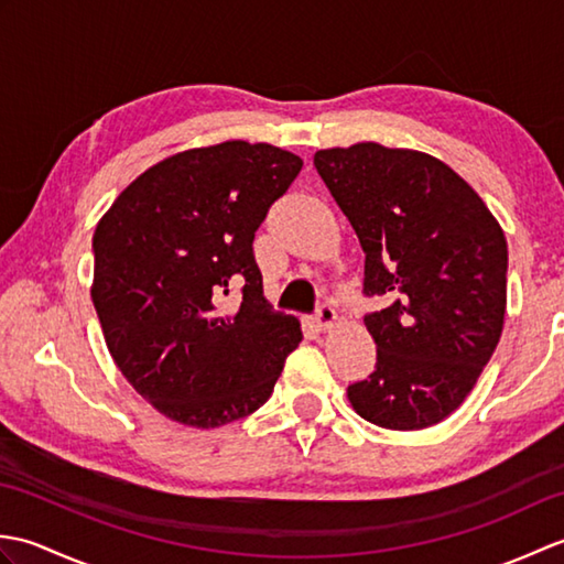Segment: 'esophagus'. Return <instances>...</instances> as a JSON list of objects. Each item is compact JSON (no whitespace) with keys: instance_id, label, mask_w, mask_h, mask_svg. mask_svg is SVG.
<instances>
[{"instance_id":"34e87169","label":"esophagus","mask_w":564,"mask_h":564,"mask_svg":"<svg viewBox=\"0 0 564 564\" xmlns=\"http://www.w3.org/2000/svg\"><path fill=\"white\" fill-rule=\"evenodd\" d=\"M315 322L319 329H329L334 327V322H337V313H334V307L329 303H322L315 313Z\"/></svg>"}]
</instances>
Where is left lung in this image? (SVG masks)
Wrapping results in <instances>:
<instances>
[{"instance_id":"left-lung-1","label":"left lung","mask_w":564,"mask_h":564,"mask_svg":"<svg viewBox=\"0 0 564 564\" xmlns=\"http://www.w3.org/2000/svg\"><path fill=\"white\" fill-rule=\"evenodd\" d=\"M315 166L366 254L376 370L346 390L366 422L414 431L458 410L507 313V237L475 188L426 152L356 142Z\"/></svg>"}]
</instances>
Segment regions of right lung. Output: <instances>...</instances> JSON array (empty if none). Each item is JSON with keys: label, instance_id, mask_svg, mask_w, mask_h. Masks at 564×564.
<instances>
[{"label": "right lung", "instance_id": "obj_1", "mask_svg": "<svg viewBox=\"0 0 564 564\" xmlns=\"http://www.w3.org/2000/svg\"><path fill=\"white\" fill-rule=\"evenodd\" d=\"M301 170L297 154L267 142L184 150L142 172L99 220L91 301L106 346L172 422L215 429L257 412L301 344V322L263 297L251 249Z\"/></svg>", "mask_w": 564, "mask_h": 564}]
</instances>
